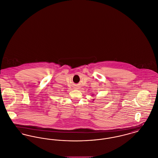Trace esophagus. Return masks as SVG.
Returning a JSON list of instances; mask_svg holds the SVG:
<instances>
[{"instance_id":"esophagus-1","label":"esophagus","mask_w":158,"mask_h":158,"mask_svg":"<svg viewBox=\"0 0 158 158\" xmlns=\"http://www.w3.org/2000/svg\"><path fill=\"white\" fill-rule=\"evenodd\" d=\"M76 88V89H78V87H77V88Z\"/></svg>"}]
</instances>
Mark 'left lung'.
<instances>
[{
  "label": "left lung",
  "instance_id": "obj_1",
  "mask_svg": "<svg viewBox=\"0 0 158 158\" xmlns=\"http://www.w3.org/2000/svg\"><path fill=\"white\" fill-rule=\"evenodd\" d=\"M93 96H94V94H93ZM93 100H94V99H93Z\"/></svg>",
  "mask_w": 158,
  "mask_h": 158
}]
</instances>
